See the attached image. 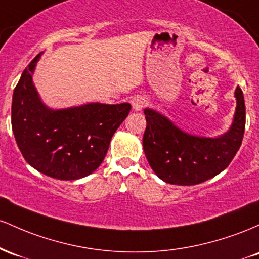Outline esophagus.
Instances as JSON below:
<instances>
[{
    "label": "esophagus",
    "instance_id": "34e87169",
    "mask_svg": "<svg viewBox=\"0 0 259 259\" xmlns=\"http://www.w3.org/2000/svg\"><path fill=\"white\" fill-rule=\"evenodd\" d=\"M145 105V99L142 97H137L132 100V107L135 111H141Z\"/></svg>",
    "mask_w": 259,
    "mask_h": 259
}]
</instances>
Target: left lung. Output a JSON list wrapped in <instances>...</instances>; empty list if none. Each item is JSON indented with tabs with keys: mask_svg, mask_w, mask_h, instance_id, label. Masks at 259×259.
Wrapping results in <instances>:
<instances>
[{
	"mask_svg": "<svg viewBox=\"0 0 259 259\" xmlns=\"http://www.w3.org/2000/svg\"><path fill=\"white\" fill-rule=\"evenodd\" d=\"M236 110L228 132L200 137L180 130L166 116L144 109L147 127L143 149L150 167L166 184L193 186L217 176L229 166L242 143L246 107L240 87L235 91Z\"/></svg>",
	"mask_w": 259,
	"mask_h": 259,
	"instance_id": "left-lung-1",
	"label": "left lung"
}]
</instances>
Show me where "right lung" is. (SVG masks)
Wrapping results in <instances>:
<instances>
[{
    "mask_svg": "<svg viewBox=\"0 0 259 259\" xmlns=\"http://www.w3.org/2000/svg\"><path fill=\"white\" fill-rule=\"evenodd\" d=\"M41 54L29 63L13 92L12 130L23 158L39 172L78 180L100 166L110 141L130 114L128 103H89L50 109L33 83Z\"/></svg>",
    "mask_w": 259,
    "mask_h": 259,
    "instance_id": "1",
    "label": "right lung"
}]
</instances>
